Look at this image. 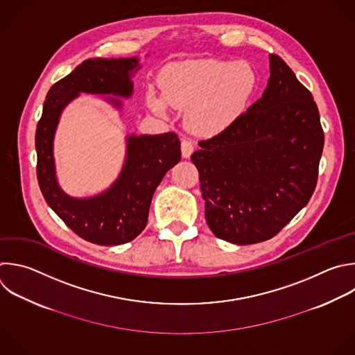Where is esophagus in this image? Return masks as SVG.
Returning a JSON list of instances; mask_svg holds the SVG:
<instances>
[{
    "mask_svg": "<svg viewBox=\"0 0 355 355\" xmlns=\"http://www.w3.org/2000/svg\"><path fill=\"white\" fill-rule=\"evenodd\" d=\"M181 152H182V157L184 159H189L192 152H193V142L189 139H182L181 142Z\"/></svg>",
    "mask_w": 355,
    "mask_h": 355,
    "instance_id": "34e87169",
    "label": "esophagus"
}]
</instances>
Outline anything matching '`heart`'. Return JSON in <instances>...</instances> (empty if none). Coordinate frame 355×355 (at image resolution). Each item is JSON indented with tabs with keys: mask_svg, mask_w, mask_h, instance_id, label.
Listing matches in <instances>:
<instances>
[{
	"mask_svg": "<svg viewBox=\"0 0 355 355\" xmlns=\"http://www.w3.org/2000/svg\"><path fill=\"white\" fill-rule=\"evenodd\" d=\"M257 85L255 71L245 62L217 60L175 62L166 71L162 93L150 89L152 111L168 115L170 105L187 110V127L196 135L214 137L244 111Z\"/></svg>",
	"mask_w": 355,
	"mask_h": 355,
	"instance_id": "1",
	"label": "heart"
}]
</instances>
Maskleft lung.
<instances>
[{"label": "left lung", "mask_w": 355, "mask_h": 355, "mask_svg": "<svg viewBox=\"0 0 355 355\" xmlns=\"http://www.w3.org/2000/svg\"><path fill=\"white\" fill-rule=\"evenodd\" d=\"M259 100L218 135L200 141L205 217L217 239L266 241L309 202L318 181L323 130L311 92L275 54Z\"/></svg>", "instance_id": "8db88e82"}]
</instances>
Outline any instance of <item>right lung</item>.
<instances>
[{
    "label": "right lung",
    "instance_id": "1",
    "mask_svg": "<svg viewBox=\"0 0 355 355\" xmlns=\"http://www.w3.org/2000/svg\"><path fill=\"white\" fill-rule=\"evenodd\" d=\"M141 68L138 57L83 61L51 86L36 130L37 180L47 205L80 239L97 245H121L144 231L156 188L181 160L180 139L175 132L128 135L124 166L110 188L93 196L73 198L57 180L54 137L64 108L80 93L108 96L105 100L121 110L123 101L116 97L132 96L131 78Z\"/></svg>",
    "mask_w": 355,
    "mask_h": 355
}]
</instances>
